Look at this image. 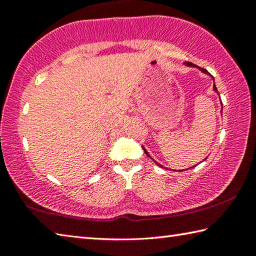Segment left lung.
Returning <instances> with one entry per match:
<instances>
[{
	"mask_svg": "<svg viewBox=\"0 0 256 256\" xmlns=\"http://www.w3.org/2000/svg\"><path fill=\"white\" fill-rule=\"evenodd\" d=\"M184 64H185V66H190V68H198V70H200V71H202L203 73H206V74H209V72H208V71L206 70V68H198V66H196V64H193V63H190V62H185ZM212 79H214V78H212ZM214 92H218V90H216V84H214ZM142 148H144V152H146V156H148V157H150V158H151V156L149 154V152H148V151H146V148H144V146H142ZM151 159H152V158H151ZM206 159H204V160H206ZM154 162L156 164H157L159 167H162V168H164V166H162V164H158L157 162H156V160H154ZM194 167H196V166H194ZM190 168H193V167H190ZM180 172H183V170H180Z\"/></svg>",
	"mask_w": 256,
	"mask_h": 256,
	"instance_id": "left-lung-1",
	"label": "left lung"
}]
</instances>
